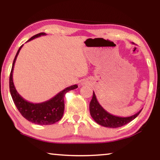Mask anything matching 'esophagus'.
I'll return each instance as SVG.
<instances>
[{
  "mask_svg": "<svg viewBox=\"0 0 160 160\" xmlns=\"http://www.w3.org/2000/svg\"><path fill=\"white\" fill-rule=\"evenodd\" d=\"M83 84H84V83H82V85H83Z\"/></svg>",
  "mask_w": 160,
  "mask_h": 160,
  "instance_id": "1",
  "label": "esophagus"
}]
</instances>
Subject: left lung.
<instances>
[{
	"mask_svg": "<svg viewBox=\"0 0 160 160\" xmlns=\"http://www.w3.org/2000/svg\"><path fill=\"white\" fill-rule=\"evenodd\" d=\"M89 111L91 117L100 125L109 128H117L125 125L135 119L141 110L135 114L128 117H120L112 115L106 111L98 102L95 92H93L92 98L89 103Z\"/></svg>",
	"mask_w": 160,
	"mask_h": 160,
	"instance_id": "left-lung-1",
	"label": "left lung"
}]
</instances>
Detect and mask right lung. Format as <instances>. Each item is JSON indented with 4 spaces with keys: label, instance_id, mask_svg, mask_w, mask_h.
I'll list each match as a JSON object with an SVG mask.
<instances>
[{
    "label": "right lung",
    "instance_id": "1",
    "mask_svg": "<svg viewBox=\"0 0 160 160\" xmlns=\"http://www.w3.org/2000/svg\"><path fill=\"white\" fill-rule=\"evenodd\" d=\"M45 35H47L45 32H40V33L31 37L28 41H31L32 39L41 36H45ZM22 46L23 45H22L17 51L14 62H13L12 71L10 73L9 89L13 101L22 116L32 123L40 124V125H49V124L56 123L59 120L62 119L63 113H64L65 95L68 92L77 88L78 85L75 84L67 87L50 100L40 102V103H32V102H30L24 99L17 92V89H15L14 82H13V71H14V64Z\"/></svg>",
    "mask_w": 160,
    "mask_h": 160
}]
</instances>
